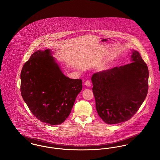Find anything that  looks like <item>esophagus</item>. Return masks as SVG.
<instances>
[{
	"mask_svg": "<svg viewBox=\"0 0 160 160\" xmlns=\"http://www.w3.org/2000/svg\"><path fill=\"white\" fill-rule=\"evenodd\" d=\"M84 84H85V86H87V87H89V86H91V82H90L89 80H86V81L85 82V83H84Z\"/></svg>",
	"mask_w": 160,
	"mask_h": 160,
	"instance_id": "obj_1",
	"label": "esophagus"
}]
</instances>
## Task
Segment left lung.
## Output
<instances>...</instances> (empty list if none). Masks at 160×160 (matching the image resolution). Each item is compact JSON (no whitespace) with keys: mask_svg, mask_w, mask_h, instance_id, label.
Instances as JSON below:
<instances>
[{"mask_svg":"<svg viewBox=\"0 0 160 160\" xmlns=\"http://www.w3.org/2000/svg\"><path fill=\"white\" fill-rule=\"evenodd\" d=\"M132 53L131 63L100 71L92 77L97 111L108 124L128 121L147 96L148 68L138 52Z\"/></svg>","mask_w":160,"mask_h":160,"instance_id":"obj_1","label":"left lung"}]
</instances>
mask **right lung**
Segmentation results:
<instances>
[{
    "mask_svg": "<svg viewBox=\"0 0 160 160\" xmlns=\"http://www.w3.org/2000/svg\"><path fill=\"white\" fill-rule=\"evenodd\" d=\"M20 77L21 94L32 114L53 125L65 121L82 89V80L63 75L50 50L32 54Z\"/></svg>",
    "mask_w": 160,
    "mask_h": 160,
    "instance_id": "right-lung-1",
    "label": "right lung"
}]
</instances>
